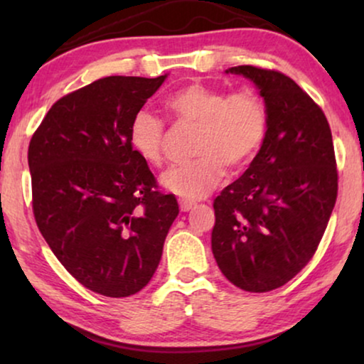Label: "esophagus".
I'll list each match as a JSON object with an SVG mask.
<instances>
[{"label": "esophagus", "mask_w": 364, "mask_h": 364, "mask_svg": "<svg viewBox=\"0 0 364 364\" xmlns=\"http://www.w3.org/2000/svg\"><path fill=\"white\" fill-rule=\"evenodd\" d=\"M178 205H181L182 212H188V210H192L193 207H196V203H193L192 200H186V198H181V200H178Z\"/></svg>", "instance_id": "34e87169"}]
</instances>
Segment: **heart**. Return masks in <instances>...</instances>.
Masks as SVG:
<instances>
[{"label": "heart", "mask_w": 364, "mask_h": 364, "mask_svg": "<svg viewBox=\"0 0 364 364\" xmlns=\"http://www.w3.org/2000/svg\"><path fill=\"white\" fill-rule=\"evenodd\" d=\"M166 107L197 127V157L168 168L162 177V186L186 200L205 197L225 176V164L233 168L245 166L265 141V102L250 89L225 94L222 89L192 82L172 92ZM129 141L144 162L156 167L164 162L166 127L154 112L141 109L134 114Z\"/></svg>", "instance_id": "1"}]
</instances>
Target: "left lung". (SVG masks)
I'll list each match as a JSON object with an SVG mask.
<instances>
[{
  "label": "left lung",
  "instance_id": "8db88e82",
  "mask_svg": "<svg viewBox=\"0 0 364 364\" xmlns=\"http://www.w3.org/2000/svg\"><path fill=\"white\" fill-rule=\"evenodd\" d=\"M225 73L255 84L268 127L250 167L213 200L212 252L228 282L263 293L315 255L336 202L335 149L325 114L293 79L255 66Z\"/></svg>",
  "mask_w": 364,
  "mask_h": 364
}]
</instances>
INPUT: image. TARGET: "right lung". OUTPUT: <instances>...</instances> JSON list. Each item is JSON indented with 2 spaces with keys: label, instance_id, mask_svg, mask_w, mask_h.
<instances>
[{
  "label": "right lung",
  "instance_id": "1",
  "mask_svg": "<svg viewBox=\"0 0 364 364\" xmlns=\"http://www.w3.org/2000/svg\"><path fill=\"white\" fill-rule=\"evenodd\" d=\"M164 76H109L59 99L33 134L28 164L39 232L63 267L99 295L122 298L151 282L176 196L134 151V114Z\"/></svg>",
  "mask_w": 364,
  "mask_h": 364
}]
</instances>
